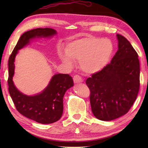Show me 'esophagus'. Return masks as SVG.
I'll return each instance as SVG.
<instances>
[{
    "instance_id": "esophagus-1",
    "label": "esophagus",
    "mask_w": 148,
    "mask_h": 148,
    "mask_svg": "<svg viewBox=\"0 0 148 148\" xmlns=\"http://www.w3.org/2000/svg\"><path fill=\"white\" fill-rule=\"evenodd\" d=\"M73 80H74V83H79L83 82L82 78H81L79 76H78V75H76V76H74L73 77Z\"/></svg>"
}]
</instances>
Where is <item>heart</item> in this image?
Instances as JSON below:
<instances>
[{
	"instance_id": "obj_1",
	"label": "heart",
	"mask_w": 148,
	"mask_h": 148,
	"mask_svg": "<svg viewBox=\"0 0 148 148\" xmlns=\"http://www.w3.org/2000/svg\"><path fill=\"white\" fill-rule=\"evenodd\" d=\"M114 47L108 39L92 36L72 40L66 46L65 53L60 54L65 64L71 65L72 61H79V67L84 73H98L108 65L113 53Z\"/></svg>"
}]
</instances>
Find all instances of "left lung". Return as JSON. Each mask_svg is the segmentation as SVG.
I'll list each match as a JSON object with an SVG mask.
<instances>
[{
    "label": "left lung",
    "instance_id": "obj_1",
    "mask_svg": "<svg viewBox=\"0 0 148 148\" xmlns=\"http://www.w3.org/2000/svg\"><path fill=\"white\" fill-rule=\"evenodd\" d=\"M116 37L118 48L111 63L86 81L93 114L102 121H111L127 114L139 90L137 53L125 37L119 34Z\"/></svg>",
    "mask_w": 148,
    "mask_h": 148
}]
</instances>
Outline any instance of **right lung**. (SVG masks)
I'll return each mask as SVG.
<instances>
[{
	"label": "right lung",
	"mask_w": 148,
	"mask_h": 148,
	"mask_svg": "<svg viewBox=\"0 0 148 148\" xmlns=\"http://www.w3.org/2000/svg\"><path fill=\"white\" fill-rule=\"evenodd\" d=\"M56 34L55 30L50 28H38L25 32L19 39L8 62V89L16 108L23 116L42 124L53 123L60 119L64 110L63 99L66 91L74 86L73 79L69 74H56L41 92L32 96L25 95L17 89L12 81L15 57L19 50L31 40L48 38Z\"/></svg>",
	"instance_id": "right-lung-1"
}]
</instances>
